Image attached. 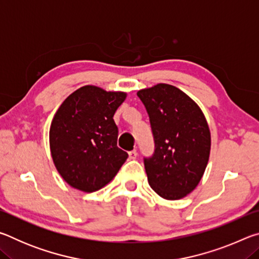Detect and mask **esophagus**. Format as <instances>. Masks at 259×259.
<instances>
[{
  "instance_id": "1",
  "label": "esophagus",
  "mask_w": 259,
  "mask_h": 259,
  "mask_svg": "<svg viewBox=\"0 0 259 259\" xmlns=\"http://www.w3.org/2000/svg\"><path fill=\"white\" fill-rule=\"evenodd\" d=\"M137 155H138V153H137V151H136V150L129 152V159L130 160H135L136 157H137Z\"/></svg>"
}]
</instances>
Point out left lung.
Here are the masks:
<instances>
[{"instance_id":"left-lung-1","label":"left lung","mask_w":259,"mask_h":259,"mask_svg":"<svg viewBox=\"0 0 259 259\" xmlns=\"http://www.w3.org/2000/svg\"><path fill=\"white\" fill-rule=\"evenodd\" d=\"M154 138V153L144 157L148 184L161 198L178 200L194 190L210 154V130L202 111L178 88L159 83L139 90Z\"/></svg>"}]
</instances>
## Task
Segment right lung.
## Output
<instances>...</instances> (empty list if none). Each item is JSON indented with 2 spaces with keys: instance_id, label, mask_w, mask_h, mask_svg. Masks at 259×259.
<instances>
[{
  "instance_id": "obj_1",
  "label": "right lung",
  "mask_w": 259,
  "mask_h": 259,
  "mask_svg": "<svg viewBox=\"0 0 259 259\" xmlns=\"http://www.w3.org/2000/svg\"><path fill=\"white\" fill-rule=\"evenodd\" d=\"M125 93L84 85L64 100L51 122L50 151L57 170L68 185L95 192L112 181L128 153L117 147L113 120Z\"/></svg>"
}]
</instances>
